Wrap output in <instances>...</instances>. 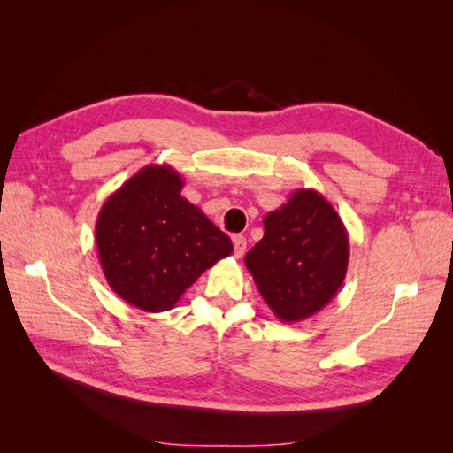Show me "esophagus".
I'll list each match as a JSON object with an SVG mask.
<instances>
[{
  "mask_svg": "<svg viewBox=\"0 0 453 453\" xmlns=\"http://www.w3.org/2000/svg\"><path fill=\"white\" fill-rule=\"evenodd\" d=\"M232 243H234V255L238 258L245 253V250H248V240H245V236H242V234L232 236Z\"/></svg>",
  "mask_w": 453,
  "mask_h": 453,
  "instance_id": "1",
  "label": "esophagus"
}]
</instances>
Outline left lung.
I'll return each mask as SVG.
<instances>
[{
	"label": "left lung",
	"mask_w": 453,
	"mask_h": 453,
	"mask_svg": "<svg viewBox=\"0 0 453 453\" xmlns=\"http://www.w3.org/2000/svg\"><path fill=\"white\" fill-rule=\"evenodd\" d=\"M263 225L265 236L245 255V266L278 319L303 321L331 303L344 283L348 230L313 188H296Z\"/></svg>",
	"instance_id": "left-lung-1"
}]
</instances>
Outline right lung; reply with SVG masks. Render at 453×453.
Returning <instances> with one entry per match:
<instances>
[{"mask_svg": "<svg viewBox=\"0 0 453 453\" xmlns=\"http://www.w3.org/2000/svg\"><path fill=\"white\" fill-rule=\"evenodd\" d=\"M183 185L168 164H149L105 200L96 219L109 287L143 311L172 310L205 270L234 250L225 232L181 196Z\"/></svg>", "mask_w": 453, "mask_h": 453, "instance_id": "1", "label": "right lung"}]
</instances>
